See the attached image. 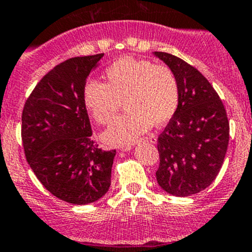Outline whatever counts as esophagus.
Listing matches in <instances>:
<instances>
[{
	"label": "esophagus",
	"mask_w": 252,
	"mask_h": 252,
	"mask_svg": "<svg viewBox=\"0 0 252 252\" xmlns=\"http://www.w3.org/2000/svg\"><path fill=\"white\" fill-rule=\"evenodd\" d=\"M144 141L150 142V144H156L157 138L154 135V134H151V135H149V136H146V138H144ZM129 150H130V146H123L121 149V151L126 152V151H129Z\"/></svg>",
	"instance_id": "34e87169"
}]
</instances>
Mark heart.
I'll use <instances>...</instances> for the list:
<instances>
[{"label":"heart","instance_id":"1","mask_svg":"<svg viewBox=\"0 0 252 252\" xmlns=\"http://www.w3.org/2000/svg\"><path fill=\"white\" fill-rule=\"evenodd\" d=\"M106 84L88 81L83 100L96 123H111L124 102L126 113L102 134L111 146L133 144L152 124L163 126L179 106V84L174 72L147 60L122 57L105 72Z\"/></svg>","mask_w":252,"mask_h":252}]
</instances>
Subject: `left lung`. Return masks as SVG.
I'll return each instance as SVG.
<instances>
[{
  "instance_id": "obj_1",
  "label": "left lung",
  "mask_w": 252,
  "mask_h": 252,
  "mask_svg": "<svg viewBox=\"0 0 252 252\" xmlns=\"http://www.w3.org/2000/svg\"><path fill=\"white\" fill-rule=\"evenodd\" d=\"M174 72L179 106L157 140L159 187L174 196H190L212 184L229 141L225 108L196 68L167 52H155Z\"/></svg>"
}]
</instances>
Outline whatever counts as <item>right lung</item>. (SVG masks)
I'll return each instance as SVG.
<instances>
[{"label":"right lung","instance_id":"right-lung-1","mask_svg":"<svg viewBox=\"0 0 252 252\" xmlns=\"http://www.w3.org/2000/svg\"><path fill=\"white\" fill-rule=\"evenodd\" d=\"M103 53L73 57L37 83L22 113L25 157L42 185L73 205L97 201L108 191L116 150L103 151L91 139L83 100L89 74Z\"/></svg>","mask_w":252,"mask_h":252}]
</instances>
